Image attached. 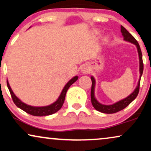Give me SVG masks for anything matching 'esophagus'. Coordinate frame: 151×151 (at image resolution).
<instances>
[{
  "instance_id": "1",
  "label": "esophagus",
  "mask_w": 151,
  "mask_h": 151,
  "mask_svg": "<svg viewBox=\"0 0 151 151\" xmlns=\"http://www.w3.org/2000/svg\"><path fill=\"white\" fill-rule=\"evenodd\" d=\"M81 72L83 74H87L89 72V70L87 67H83V68H81Z\"/></svg>"
}]
</instances>
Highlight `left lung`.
<instances>
[{
	"instance_id": "1",
	"label": "left lung",
	"mask_w": 151,
	"mask_h": 151,
	"mask_svg": "<svg viewBox=\"0 0 151 151\" xmlns=\"http://www.w3.org/2000/svg\"><path fill=\"white\" fill-rule=\"evenodd\" d=\"M121 33L123 34L124 40L126 41H128L129 42H132L134 44L137 46V50H138L139 53V64H140V67H139V71H140V79L141 77H142L143 74V70H144V63H143V60H142V51H141L140 46H139L138 42L137 41V40L129 33L127 30L123 27V26H121ZM140 79H139L138 86L136 88V89L134 90V91L132 93L131 95H129L128 97L126 98L123 99L119 102L115 103V104H112V105H104V104H100L97 101L96 99L95 98L94 96V89H95V81L94 78L91 77V81H92V86H91V103H92L93 107L95 109L98 110V111L102 112L104 114H114L116 112L120 111L123 110V109H125L126 106L129 105L130 103L137 98V96L138 95L139 91V86H140Z\"/></svg>"
}]
</instances>
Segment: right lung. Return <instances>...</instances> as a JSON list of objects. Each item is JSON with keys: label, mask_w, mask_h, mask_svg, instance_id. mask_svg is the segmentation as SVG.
Listing matches in <instances>:
<instances>
[{"label": "right lung", "mask_w": 151, "mask_h": 151, "mask_svg": "<svg viewBox=\"0 0 151 151\" xmlns=\"http://www.w3.org/2000/svg\"><path fill=\"white\" fill-rule=\"evenodd\" d=\"M78 79V77L76 76L74 78L70 80V81H68V83L65 86L61 94H60V96L58 100H57L54 103H53L52 104L49 106H42V107H35V106H29L26 104L25 103L22 102L19 99L17 98L16 95L14 94V93L12 92V89H11L10 86H9L8 81H7V88H8L9 93H10L11 97H12L13 102L15 104H16L17 106H18L19 108H20L21 109L24 111L26 113L30 114L32 116H48L51 115V114H53L56 112L58 111L60 109V108L62 107L63 104V102L65 101V95L67 93V91H68V88H69L70 86H71L72 83H74Z\"/></svg>", "instance_id": "1"}]
</instances>
